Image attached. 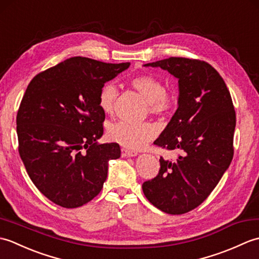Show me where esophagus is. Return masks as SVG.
<instances>
[{
	"label": "esophagus",
	"instance_id": "esophagus-1",
	"mask_svg": "<svg viewBox=\"0 0 259 259\" xmlns=\"http://www.w3.org/2000/svg\"><path fill=\"white\" fill-rule=\"evenodd\" d=\"M121 155H122V157H136L138 153H137L136 151L122 148V149H121Z\"/></svg>",
	"mask_w": 259,
	"mask_h": 259
}]
</instances>
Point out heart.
<instances>
[{
    "label": "heart",
    "instance_id": "heart-1",
    "mask_svg": "<svg viewBox=\"0 0 259 259\" xmlns=\"http://www.w3.org/2000/svg\"><path fill=\"white\" fill-rule=\"evenodd\" d=\"M131 87L146 99L150 113L164 117L175 108V97L164 90L162 82L151 74H139L130 80ZM118 98V88L113 83H106L99 93V106L106 113H111ZM155 125L149 122L129 123L118 121L108 128L109 139L131 150H139L156 137Z\"/></svg>",
    "mask_w": 259,
    "mask_h": 259
}]
</instances>
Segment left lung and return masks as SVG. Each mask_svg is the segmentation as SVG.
<instances>
[{
    "label": "left lung",
    "mask_w": 259,
    "mask_h": 259,
    "mask_svg": "<svg viewBox=\"0 0 259 259\" xmlns=\"http://www.w3.org/2000/svg\"><path fill=\"white\" fill-rule=\"evenodd\" d=\"M145 67L178 79V109L153 144L180 155L172 161L161 157L159 174L142 190L161 211L186 213L206 200L233 160V100L221 74L205 61L172 57Z\"/></svg>",
    "instance_id": "8db88e82"
}]
</instances>
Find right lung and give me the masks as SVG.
<instances>
[{"label": "right lung", "instance_id": "obj_1", "mask_svg": "<svg viewBox=\"0 0 259 259\" xmlns=\"http://www.w3.org/2000/svg\"><path fill=\"white\" fill-rule=\"evenodd\" d=\"M130 63L74 57L36 74L16 115L19 153L48 199L64 208L85 205L101 191L118 144H98L106 114L99 93Z\"/></svg>", "mask_w": 259, "mask_h": 259}]
</instances>
